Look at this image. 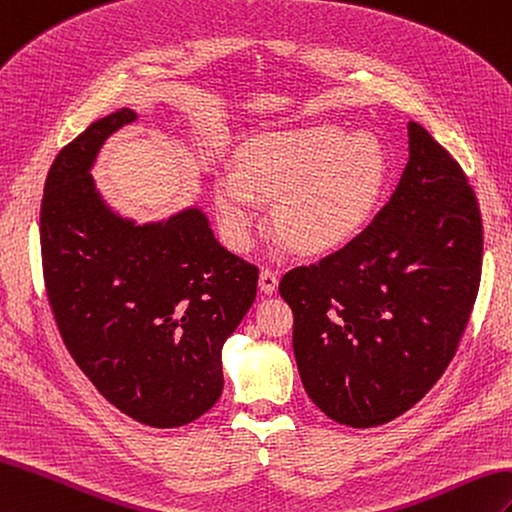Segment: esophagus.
Returning a JSON list of instances; mask_svg holds the SVG:
<instances>
[{"instance_id": "34e87169", "label": "esophagus", "mask_w": 512, "mask_h": 512, "mask_svg": "<svg viewBox=\"0 0 512 512\" xmlns=\"http://www.w3.org/2000/svg\"><path fill=\"white\" fill-rule=\"evenodd\" d=\"M277 285H279V277H277V272L275 270H270V268H264L259 272V290L264 292V294H272L277 290Z\"/></svg>"}]
</instances>
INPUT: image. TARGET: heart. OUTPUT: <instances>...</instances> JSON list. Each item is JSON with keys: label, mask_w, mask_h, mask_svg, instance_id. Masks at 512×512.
Listing matches in <instances>:
<instances>
[{"label": "heart", "mask_w": 512, "mask_h": 512, "mask_svg": "<svg viewBox=\"0 0 512 512\" xmlns=\"http://www.w3.org/2000/svg\"><path fill=\"white\" fill-rule=\"evenodd\" d=\"M388 157L368 133L303 124L246 141L237 172L213 183V202L235 248L261 224L259 200L277 202L275 229L305 255H329L358 237L384 196Z\"/></svg>", "instance_id": "heart-1"}]
</instances>
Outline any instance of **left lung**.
Listing matches in <instances>:
<instances>
[{
    "label": "left lung",
    "instance_id": "8db88e82",
    "mask_svg": "<svg viewBox=\"0 0 512 512\" xmlns=\"http://www.w3.org/2000/svg\"><path fill=\"white\" fill-rule=\"evenodd\" d=\"M377 218L279 292L307 395L329 419L375 427L430 390L465 334L482 275V218L458 161L417 124Z\"/></svg>",
    "mask_w": 512,
    "mask_h": 512
}]
</instances>
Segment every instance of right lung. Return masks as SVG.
<instances>
[{"instance_id":"right-lung-1","label":"right lung","mask_w":512,"mask_h":512,"mask_svg":"<svg viewBox=\"0 0 512 512\" xmlns=\"http://www.w3.org/2000/svg\"><path fill=\"white\" fill-rule=\"evenodd\" d=\"M120 109L54 159L41 202L45 290L71 358L100 395L150 427L196 421L222 395V344L257 294V266L227 251L205 213L117 216L91 168Z\"/></svg>"}]
</instances>
